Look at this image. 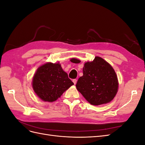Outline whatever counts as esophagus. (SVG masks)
<instances>
[{
	"instance_id": "34e87169",
	"label": "esophagus",
	"mask_w": 145,
	"mask_h": 145,
	"mask_svg": "<svg viewBox=\"0 0 145 145\" xmlns=\"http://www.w3.org/2000/svg\"><path fill=\"white\" fill-rule=\"evenodd\" d=\"M77 81V79H73V80H72V82H73V83H74V85H76V84Z\"/></svg>"
}]
</instances>
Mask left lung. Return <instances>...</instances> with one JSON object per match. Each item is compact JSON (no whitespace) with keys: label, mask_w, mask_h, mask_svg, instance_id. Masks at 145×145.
Wrapping results in <instances>:
<instances>
[{"label":"left lung","mask_w":145,"mask_h":145,"mask_svg":"<svg viewBox=\"0 0 145 145\" xmlns=\"http://www.w3.org/2000/svg\"><path fill=\"white\" fill-rule=\"evenodd\" d=\"M71 62L80 63L72 58ZM77 89L90 104L100 105L109 103L115 97L118 88L117 74L112 66L99 56L87 62L83 68V76L76 84Z\"/></svg>","instance_id":"1"}]
</instances>
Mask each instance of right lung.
<instances>
[{
	"instance_id": "add662e5",
	"label": "right lung",
	"mask_w": 145,
	"mask_h": 145,
	"mask_svg": "<svg viewBox=\"0 0 145 145\" xmlns=\"http://www.w3.org/2000/svg\"><path fill=\"white\" fill-rule=\"evenodd\" d=\"M74 85L61 65L47 62L39 67L33 78L34 93L44 102H52Z\"/></svg>"
}]
</instances>
